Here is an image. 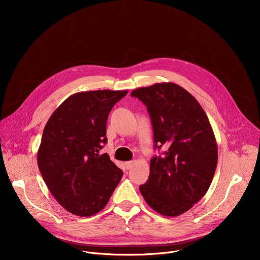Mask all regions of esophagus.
<instances>
[{
	"label": "esophagus",
	"mask_w": 260,
	"mask_h": 260,
	"mask_svg": "<svg viewBox=\"0 0 260 260\" xmlns=\"http://www.w3.org/2000/svg\"><path fill=\"white\" fill-rule=\"evenodd\" d=\"M134 162H135V161H133V160H132V161H126V162H125V168H126L127 170L132 169L133 166H134Z\"/></svg>",
	"instance_id": "1"
}]
</instances>
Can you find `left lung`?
<instances>
[{
	"label": "left lung",
	"instance_id": "8db88e82",
	"mask_svg": "<svg viewBox=\"0 0 260 260\" xmlns=\"http://www.w3.org/2000/svg\"><path fill=\"white\" fill-rule=\"evenodd\" d=\"M131 95L147 107L155 149H165L150 160L140 191L157 213L179 216L206 194L215 174L218 148L210 121L196 98L172 82L140 87Z\"/></svg>",
	"mask_w": 260,
	"mask_h": 260
}]
</instances>
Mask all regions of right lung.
I'll return each instance as SVG.
<instances>
[{"label": "right lung", "mask_w": 260, "mask_h": 260, "mask_svg": "<svg viewBox=\"0 0 260 260\" xmlns=\"http://www.w3.org/2000/svg\"><path fill=\"white\" fill-rule=\"evenodd\" d=\"M127 90H92L70 95L48 119L37 155L44 182L70 213L88 217L105 208L123 175L107 153L110 111Z\"/></svg>", "instance_id": "1"}]
</instances>
